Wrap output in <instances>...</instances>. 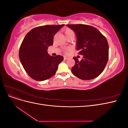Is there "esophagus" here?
<instances>
[{
	"mask_svg": "<svg viewBox=\"0 0 128 128\" xmlns=\"http://www.w3.org/2000/svg\"><path fill=\"white\" fill-rule=\"evenodd\" d=\"M69 58V57H68V56H64V60H67V59H68Z\"/></svg>",
	"mask_w": 128,
	"mask_h": 128,
	"instance_id": "1",
	"label": "esophagus"
}]
</instances>
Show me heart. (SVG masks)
I'll use <instances>...</instances> for the list:
<instances>
[{
    "mask_svg": "<svg viewBox=\"0 0 128 128\" xmlns=\"http://www.w3.org/2000/svg\"><path fill=\"white\" fill-rule=\"evenodd\" d=\"M64 32L65 36H66V37H67V38L68 37H69V36H72V35H74V33L73 31H72V29H69V28L66 29L64 30ZM69 51V49H67V50H66L65 52H66V53H67Z\"/></svg>",
    "mask_w": 128,
    "mask_h": 128,
    "instance_id": "1",
    "label": "heart"
}]
</instances>
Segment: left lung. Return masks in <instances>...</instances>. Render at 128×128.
Returning <instances> with one entry per match:
<instances>
[{
  "instance_id": "obj_1",
  "label": "left lung",
  "mask_w": 128,
  "mask_h": 128,
  "mask_svg": "<svg viewBox=\"0 0 128 128\" xmlns=\"http://www.w3.org/2000/svg\"><path fill=\"white\" fill-rule=\"evenodd\" d=\"M76 34V48L79 54L83 55L80 61L76 57L72 72L83 80H90L103 72L108 60L109 47L106 37L94 27L86 24H67Z\"/></svg>"
}]
</instances>
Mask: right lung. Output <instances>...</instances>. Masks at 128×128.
Returning <instances> with one entry per match:
<instances>
[{"label":"right lung","mask_w":128,"mask_h":128,"mask_svg":"<svg viewBox=\"0 0 128 128\" xmlns=\"http://www.w3.org/2000/svg\"><path fill=\"white\" fill-rule=\"evenodd\" d=\"M64 25L38 26L26 35L19 50V58L31 78L42 81L55 75L64 57L50 56L47 50L53 44L54 36Z\"/></svg>","instance_id":"obj_1"}]
</instances>
